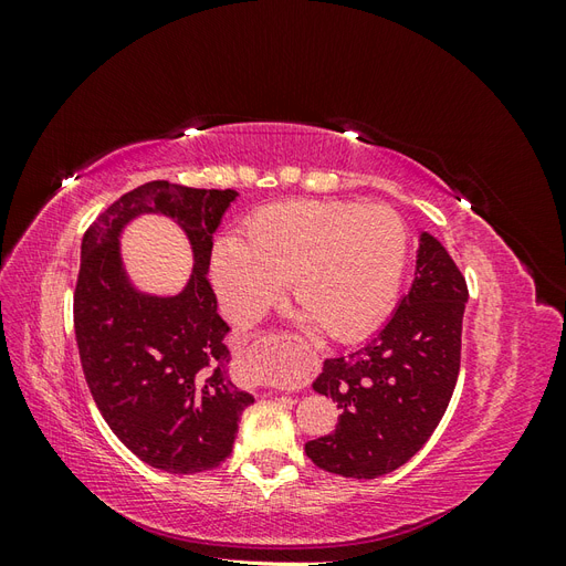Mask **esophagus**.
<instances>
[{
    "mask_svg": "<svg viewBox=\"0 0 566 566\" xmlns=\"http://www.w3.org/2000/svg\"><path fill=\"white\" fill-rule=\"evenodd\" d=\"M238 358H243V356H241V354H238Z\"/></svg>",
    "mask_w": 566,
    "mask_h": 566,
    "instance_id": "34e87169",
    "label": "esophagus"
}]
</instances>
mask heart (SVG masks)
I'll return each mask as SVG.
<instances>
[{
  "mask_svg": "<svg viewBox=\"0 0 566 566\" xmlns=\"http://www.w3.org/2000/svg\"><path fill=\"white\" fill-rule=\"evenodd\" d=\"M406 254V224L387 205L285 200L256 210L243 241L214 248L212 279L235 323L260 318L290 281L302 323L354 339L387 312Z\"/></svg>",
  "mask_w": 566,
  "mask_h": 566,
  "instance_id": "heart-1",
  "label": "heart"
}]
</instances>
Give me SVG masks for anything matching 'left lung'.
<instances>
[{
  "label": "left lung",
  "mask_w": 566,
  "mask_h": 566,
  "mask_svg": "<svg viewBox=\"0 0 566 566\" xmlns=\"http://www.w3.org/2000/svg\"><path fill=\"white\" fill-rule=\"evenodd\" d=\"M468 285L437 238L420 231L416 281L366 345L325 358L314 389L339 413L333 434L306 441L325 472L375 479L432 437L455 389Z\"/></svg>",
  "instance_id": "left-lung-1"
}]
</instances>
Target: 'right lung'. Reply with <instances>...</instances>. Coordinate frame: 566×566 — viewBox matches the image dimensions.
Listing matches in <instances>:
<instances>
[{"label": "right lung", "instance_id": "add662e5", "mask_svg": "<svg viewBox=\"0 0 566 566\" xmlns=\"http://www.w3.org/2000/svg\"><path fill=\"white\" fill-rule=\"evenodd\" d=\"M235 196L148 181L101 212L82 238L73 310L84 380L115 437L163 472L219 468L254 401L229 378V325L208 281L212 235ZM142 213L172 218L192 245L195 271L177 296L144 294L122 264L118 235Z\"/></svg>", "mask_w": 566, "mask_h": 566}]
</instances>
